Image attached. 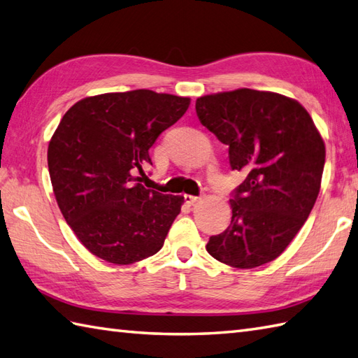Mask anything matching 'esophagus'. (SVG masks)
I'll return each mask as SVG.
<instances>
[{"mask_svg":"<svg viewBox=\"0 0 358 358\" xmlns=\"http://www.w3.org/2000/svg\"><path fill=\"white\" fill-rule=\"evenodd\" d=\"M199 200H200V196H196V195H189V194L185 195V201L187 204H194V203H196Z\"/></svg>","mask_w":358,"mask_h":358,"instance_id":"esophagus-1","label":"esophagus"}]
</instances>
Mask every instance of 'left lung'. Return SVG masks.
I'll return each instance as SVG.
<instances>
[{"label": "left lung", "instance_id": "8db88e82", "mask_svg": "<svg viewBox=\"0 0 358 358\" xmlns=\"http://www.w3.org/2000/svg\"><path fill=\"white\" fill-rule=\"evenodd\" d=\"M201 124L229 146L232 171L246 175L232 192V220L206 249L238 269L269 263L305 224L320 192L324 143L303 106L285 95L237 89L200 96Z\"/></svg>", "mask_w": 358, "mask_h": 358}]
</instances>
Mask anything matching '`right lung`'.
<instances>
[{
  "mask_svg": "<svg viewBox=\"0 0 358 358\" xmlns=\"http://www.w3.org/2000/svg\"><path fill=\"white\" fill-rule=\"evenodd\" d=\"M191 100L136 89L87 96L59 121L48 164L67 224L94 255L131 264L163 248L183 196L146 189L149 149Z\"/></svg>",
  "mask_w": 358,
  "mask_h": 358,
  "instance_id": "1",
  "label": "right lung"
}]
</instances>
